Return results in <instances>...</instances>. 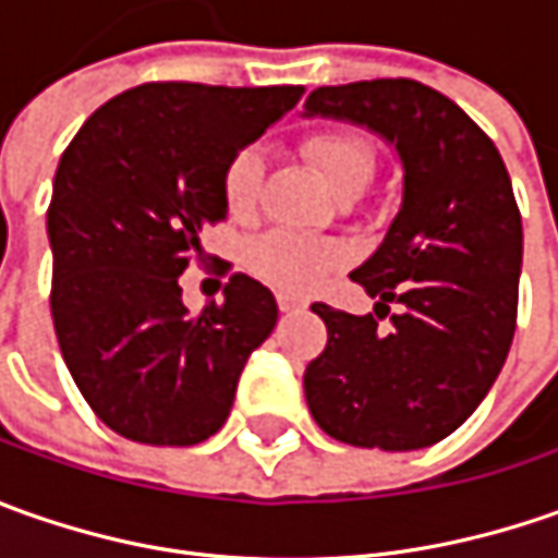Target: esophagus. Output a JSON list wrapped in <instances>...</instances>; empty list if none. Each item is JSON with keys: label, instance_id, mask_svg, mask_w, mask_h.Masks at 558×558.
I'll use <instances>...</instances> for the list:
<instances>
[{"label": "esophagus", "instance_id": "esophagus-1", "mask_svg": "<svg viewBox=\"0 0 558 558\" xmlns=\"http://www.w3.org/2000/svg\"><path fill=\"white\" fill-rule=\"evenodd\" d=\"M276 304H279V311L282 313H294L307 307V301H304V298H294V294H286V291H279V294H276Z\"/></svg>", "mask_w": 558, "mask_h": 558}]
</instances>
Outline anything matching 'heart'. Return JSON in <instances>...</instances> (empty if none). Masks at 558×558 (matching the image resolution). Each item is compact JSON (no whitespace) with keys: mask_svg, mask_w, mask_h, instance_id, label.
<instances>
[{"mask_svg":"<svg viewBox=\"0 0 558 558\" xmlns=\"http://www.w3.org/2000/svg\"><path fill=\"white\" fill-rule=\"evenodd\" d=\"M307 161L319 170V177L332 189L335 198L348 192H363L373 177V145L351 130H323L304 142ZM264 189V155L260 148L235 151L223 167L220 192L226 210L235 220H247L257 214ZM344 264V247L329 239H313L289 229H276L260 235L247 247V267L254 269L272 289L307 294L319 289L335 269Z\"/></svg>","mask_w":558,"mask_h":558,"instance_id":"1","label":"heart"}]
</instances>
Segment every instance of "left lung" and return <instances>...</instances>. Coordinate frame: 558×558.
<instances>
[{
    "instance_id": "1",
    "label": "left lung",
    "mask_w": 558,
    "mask_h": 558,
    "mask_svg": "<svg viewBox=\"0 0 558 558\" xmlns=\"http://www.w3.org/2000/svg\"><path fill=\"white\" fill-rule=\"evenodd\" d=\"M304 114L366 126L403 163L395 223L351 272L375 313L313 304L329 341L304 373L307 407L354 447L438 444L475 413L515 335L522 217L504 158L457 101L403 76L319 86Z\"/></svg>"
}]
</instances>
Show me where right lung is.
<instances>
[{"label":"right lung","mask_w":558,"mask_h":558,"mask_svg":"<svg viewBox=\"0 0 558 558\" xmlns=\"http://www.w3.org/2000/svg\"><path fill=\"white\" fill-rule=\"evenodd\" d=\"M304 86L142 83L105 101L64 148L46 214L52 323L80 395L111 432L192 447L223 428L247 356L272 332L267 286L229 276L189 316L180 276L223 223L226 161Z\"/></svg>","instance_id":"obj_1"}]
</instances>
